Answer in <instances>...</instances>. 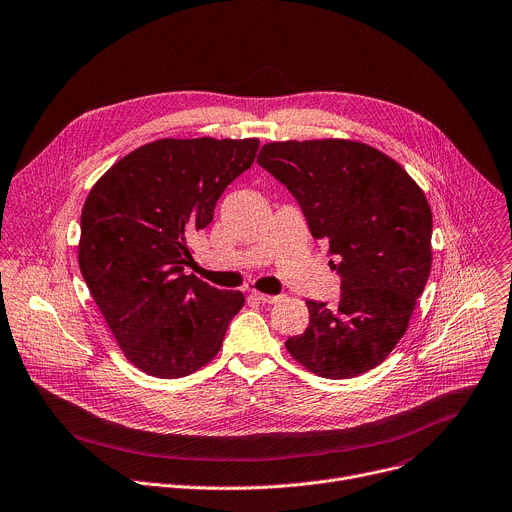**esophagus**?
I'll use <instances>...</instances> for the list:
<instances>
[{
  "label": "esophagus",
  "mask_w": 512,
  "mask_h": 512,
  "mask_svg": "<svg viewBox=\"0 0 512 512\" xmlns=\"http://www.w3.org/2000/svg\"><path fill=\"white\" fill-rule=\"evenodd\" d=\"M251 298H255L261 304H275L280 300V296H269V294H261V292H251Z\"/></svg>",
  "instance_id": "obj_1"
}]
</instances>
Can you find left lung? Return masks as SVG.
<instances>
[{
  "label": "left lung",
  "mask_w": 512,
  "mask_h": 512,
  "mask_svg": "<svg viewBox=\"0 0 512 512\" xmlns=\"http://www.w3.org/2000/svg\"><path fill=\"white\" fill-rule=\"evenodd\" d=\"M257 163L296 198L341 275L337 304L306 300L308 327L286 347L316 376H361L402 339L429 280V202L394 159L343 138L269 143Z\"/></svg>",
  "instance_id": "obj_1"
}]
</instances>
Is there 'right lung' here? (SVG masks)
Returning a JSON list of instances; mask_svg holds the SVG:
<instances>
[{
  "label": "right lung",
  "instance_id": "right-lung-1",
  "mask_svg": "<svg viewBox=\"0 0 512 512\" xmlns=\"http://www.w3.org/2000/svg\"><path fill=\"white\" fill-rule=\"evenodd\" d=\"M257 138H161L132 151L91 188L79 267L126 359L155 378H183L222 347L241 292L183 269L190 239L214 218L226 185L253 165Z\"/></svg>",
  "mask_w": 512,
  "mask_h": 512
}]
</instances>
